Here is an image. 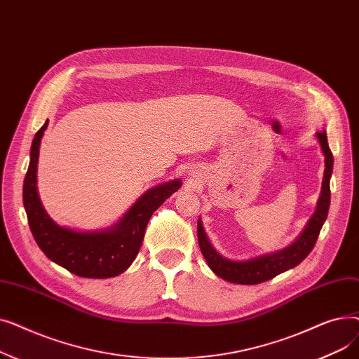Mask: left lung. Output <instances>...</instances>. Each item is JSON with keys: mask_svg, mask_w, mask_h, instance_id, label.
Wrapping results in <instances>:
<instances>
[{"mask_svg": "<svg viewBox=\"0 0 359 359\" xmlns=\"http://www.w3.org/2000/svg\"><path fill=\"white\" fill-rule=\"evenodd\" d=\"M316 138L325 156V175L322 183V192H320L314 214L307 221L304 230L301 231V234L295 238V241L290 244V246L248 260L229 259L222 256L212 246V243L205 233L202 219H198L199 248L206 263H208V266L217 276L222 278L224 280L231 282V284L256 285L260 284V282L275 278L282 272L295 268L298 263L303 262L310 255L317 241L320 230H322L323 224L327 218L330 205V177L333 172V156L327 144L326 130L317 132Z\"/></svg>", "mask_w": 359, "mask_h": 359, "instance_id": "obj_1", "label": "left lung"}]
</instances>
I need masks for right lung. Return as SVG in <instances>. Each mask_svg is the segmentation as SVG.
Masks as SVG:
<instances>
[{"label":"right lung","mask_w":359,"mask_h":359,"mask_svg":"<svg viewBox=\"0 0 359 359\" xmlns=\"http://www.w3.org/2000/svg\"><path fill=\"white\" fill-rule=\"evenodd\" d=\"M48 123L49 121L33 138L23 184V203L32 234L48 259L74 275L96 279L118 276L135 260L151 215L180 189L182 180L175 179L151 187L110 227L94 231L64 227L48 215L37 192V161Z\"/></svg>","instance_id":"add662e5"}]
</instances>
